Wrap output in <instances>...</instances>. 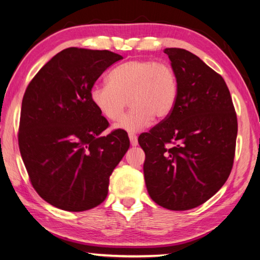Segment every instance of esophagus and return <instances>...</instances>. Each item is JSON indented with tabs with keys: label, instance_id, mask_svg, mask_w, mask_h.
<instances>
[{
	"label": "esophagus",
	"instance_id": "obj_1",
	"mask_svg": "<svg viewBox=\"0 0 260 260\" xmlns=\"http://www.w3.org/2000/svg\"><path fill=\"white\" fill-rule=\"evenodd\" d=\"M128 136H129V141H131L132 146H136V144H138V136L133 133H129Z\"/></svg>",
	"mask_w": 260,
	"mask_h": 260
}]
</instances>
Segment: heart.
I'll return each mask as SVG.
<instances>
[{
    "label": "heart",
    "instance_id": "obj_1",
    "mask_svg": "<svg viewBox=\"0 0 260 260\" xmlns=\"http://www.w3.org/2000/svg\"><path fill=\"white\" fill-rule=\"evenodd\" d=\"M109 83H95L89 99L108 120H118L127 105L131 110L116 128L139 132L150 126L153 119L164 120L173 111L178 99V78L166 63L152 59H134L114 68Z\"/></svg>",
    "mask_w": 260,
    "mask_h": 260
}]
</instances>
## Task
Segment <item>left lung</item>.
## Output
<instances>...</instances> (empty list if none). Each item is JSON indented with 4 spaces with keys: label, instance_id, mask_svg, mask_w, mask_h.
<instances>
[{
    "label": "left lung",
    "instance_id": "left-lung-1",
    "mask_svg": "<svg viewBox=\"0 0 260 260\" xmlns=\"http://www.w3.org/2000/svg\"><path fill=\"white\" fill-rule=\"evenodd\" d=\"M164 52L178 78L177 103L139 143L149 195L162 208L182 211L205 203L230 177L237 118L220 74L188 50Z\"/></svg>",
    "mask_w": 260,
    "mask_h": 260
}]
</instances>
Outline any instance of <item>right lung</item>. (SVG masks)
Listing matches in <instances>:
<instances>
[{
	"mask_svg": "<svg viewBox=\"0 0 260 260\" xmlns=\"http://www.w3.org/2000/svg\"><path fill=\"white\" fill-rule=\"evenodd\" d=\"M122 59L109 50L68 48L26 88L18 142L33 188L56 208L80 212L107 199L109 178L129 143L102 132L109 122L89 99L105 70Z\"/></svg>",
	"mask_w": 260,
	"mask_h": 260,
	"instance_id": "obj_1",
	"label": "right lung"
}]
</instances>
